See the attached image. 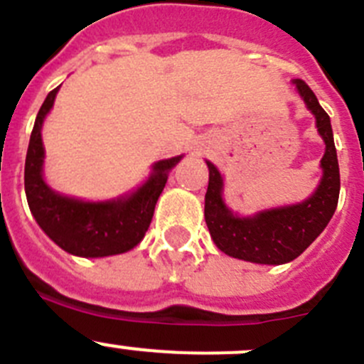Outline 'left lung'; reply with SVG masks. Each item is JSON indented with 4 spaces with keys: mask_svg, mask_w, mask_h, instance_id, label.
<instances>
[{
    "mask_svg": "<svg viewBox=\"0 0 364 364\" xmlns=\"http://www.w3.org/2000/svg\"><path fill=\"white\" fill-rule=\"evenodd\" d=\"M306 108L315 117L318 135L326 144L320 160L322 178L318 186L301 203L267 208L252 215H240L224 199V176L206 160L210 171L204 218L215 245L228 256L257 264H284L301 256L333 218L340 197V167L334 147L331 119L320 107L308 83L291 80Z\"/></svg>",
    "mask_w": 364,
    "mask_h": 364,
    "instance_id": "1",
    "label": "left lung"
}]
</instances>
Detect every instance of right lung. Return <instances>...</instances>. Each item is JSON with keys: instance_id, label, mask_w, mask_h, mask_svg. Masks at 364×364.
Returning <instances> with one entry per match:
<instances>
[{"instance_id": "1", "label": "right lung", "mask_w": 364, "mask_h": 364, "mask_svg": "<svg viewBox=\"0 0 364 364\" xmlns=\"http://www.w3.org/2000/svg\"><path fill=\"white\" fill-rule=\"evenodd\" d=\"M60 87L48 94L35 119L24 164V192L38 228L65 252L80 257H107L139 245L153 220L168 172L183 154L151 165L146 181L136 188L105 200H87L56 192L44 179L46 149L42 126L55 105Z\"/></svg>"}]
</instances>
